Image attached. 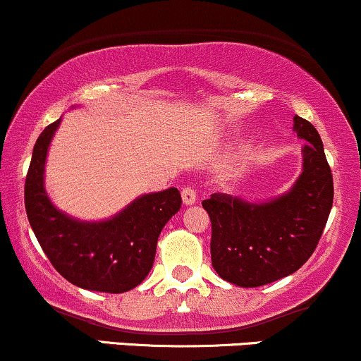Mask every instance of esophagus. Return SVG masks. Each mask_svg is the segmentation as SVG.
<instances>
[{
    "mask_svg": "<svg viewBox=\"0 0 361 361\" xmlns=\"http://www.w3.org/2000/svg\"><path fill=\"white\" fill-rule=\"evenodd\" d=\"M181 198H183L185 205L195 204V200H197V192H195V188L192 185L183 186V190H181Z\"/></svg>",
    "mask_w": 361,
    "mask_h": 361,
    "instance_id": "esophagus-1",
    "label": "esophagus"
}]
</instances>
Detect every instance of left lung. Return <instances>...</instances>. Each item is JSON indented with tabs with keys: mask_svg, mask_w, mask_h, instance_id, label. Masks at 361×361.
<instances>
[{
	"mask_svg": "<svg viewBox=\"0 0 361 361\" xmlns=\"http://www.w3.org/2000/svg\"><path fill=\"white\" fill-rule=\"evenodd\" d=\"M305 140L304 171L288 193L268 204H247L224 193L202 202L212 222L210 255L219 276L239 287H261L292 275L316 251L334 186L316 127L295 115Z\"/></svg>",
	"mask_w": 361,
	"mask_h": 361,
	"instance_id": "left-lung-1",
	"label": "left lung"
}]
</instances>
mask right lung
<instances>
[{
	"mask_svg": "<svg viewBox=\"0 0 361 361\" xmlns=\"http://www.w3.org/2000/svg\"><path fill=\"white\" fill-rule=\"evenodd\" d=\"M61 120L44 128L25 178V210L52 267L76 287L122 293L151 271L161 231L181 207L176 188L144 195L114 219L78 222L59 212L44 190L47 147Z\"/></svg>",
	"mask_w": 361,
	"mask_h": 361,
	"instance_id": "right-lung-1",
	"label": "right lung"
}]
</instances>
